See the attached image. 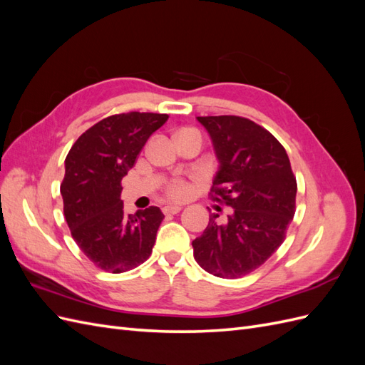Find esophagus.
Listing matches in <instances>:
<instances>
[{"label": "esophagus", "mask_w": 365, "mask_h": 365, "mask_svg": "<svg viewBox=\"0 0 365 365\" xmlns=\"http://www.w3.org/2000/svg\"><path fill=\"white\" fill-rule=\"evenodd\" d=\"M181 210H182V205H165L163 208V212L165 215H176V213H180Z\"/></svg>", "instance_id": "34e87169"}]
</instances>
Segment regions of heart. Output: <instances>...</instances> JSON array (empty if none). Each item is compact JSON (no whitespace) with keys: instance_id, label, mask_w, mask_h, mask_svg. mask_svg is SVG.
Here are the masks:
<instances>
[{"instance_id":"heart-1","label":"heart","mask_w":365,"mask_h":365,"mask_svg":"<svg viewBox=\"0 0 365 365\" xmlns=\"http://www.w3.org/2000/svg\"><path fill=\"white\" fill-rule=\"evenodd\" d=\"M168 193L173 200H182L187 195H189V185H187L184 181L176 180L173 182H170Z\"/></svg>"}]
</instances>
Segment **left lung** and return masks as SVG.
Listing matches in <instances>:
<instances>
[{"mask_svg":"<svg viewBox=\"0 0 365 365\" xmlns=\"http://www.w3.org/2000/svg\"><path fill=\"white\" fill-rule=\"evenodd\" d=\"M196 118L219 161L210 195L231 212L225 222L210 216L204 233L192 242L193 256L216 277L239 279L283 244L295 213L297 181L288 153L267 129L237 115Z\"/></svg>","mask_w":365,"mask_h":365,"instance_id":"8db88e82","label":"left lung"}]
</instances>
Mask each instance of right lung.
<instances>
[{
	"label": "right lung",
	"mask_w": 365,
	"mask_h": 365,
	"mask_svg": "<svg viewBox=\"0 0 365 365\" xmlns=\"http://www.w3.org/2000/svg\"><path fill=\"white\" fill-rule=\"evenodd\" d=\"M168 114L106 117L77 138L65 158L63 215L76 244L96 267L120 274L150 256L164 215L158 207L126 215L121 180Z\"/></svg>",
	"instance_id": "add662e5"
}]
</instances>
